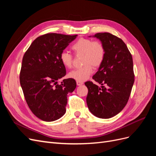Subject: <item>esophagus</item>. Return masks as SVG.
Instances as JSON below:
<instances>
[{"label": "esophagus", "mask_w": 156, "mask_h": 156, "mask_svg": "<svg viewBox=\"0 0 156 156\" xmlns=\"http://www.w3.org/2000/svg\"><path fill=\"white\" fill-rule=\"evenodd\" d=\"M77 84L78 86H81V85H83V83L81 82V81H77Z\"/></svg>", "instance_id": "34e87169"}]
</instances>
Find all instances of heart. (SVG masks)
I'll return each instance as SVG.
<instances>
[{
	"label": "heart",
	"instance_id": "1",
	"mask_svg": "<svg viewBox=\"0 0 156 156\" xmlns=\"http://www.w3.org/2000/svg\"><path fill=\"white\" fill-rule=\"evenodd\" d=\"M75 55H82L83 67L75 69L69 73V77L79 81H84L98 68L105 59V47L101 41L86 37H81L71 47ZM60 61L64 67L71 68L73 64V55L64 51L60 55Z\"/></svg>",
	"mask_w": 156,
	"mask_h": 156
}]
</instances>
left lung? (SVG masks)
<instances>
[{
  "label": "left lung",
  "instance_id": "1",
  "mask_svg": "<svg viewBox=\"0 0 156 156\" xmlns=\"http://www.w3.org/2000/svg\"><path fill=\"white\" fill-rule=\"evenodd\" d=\"M94 37L104 45L105 56L92 77L101 87L92 81L84 83L88 90L87 103L94 116L110 119L119 114L129 100L135 81L133 58L126 44L117 36L103 32Z\"/></svg>",
  "mask_w": 156,
  "mask_h": 156
}]
</instances>
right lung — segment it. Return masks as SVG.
<instances>
[{
  "label": "right lung",
  "instance_id": "right-lung-1",
  "mask_svg": "<svg viewBox=\"0 0 156 156\" xmlns=\"http://www.w3.org/2000/svg\"><path fill=\"white\" fill-rule=\"evenodd\" d=\"M77 35L48 33L34 40L23 56L20 84L28 106L41 120L52 122L66 112L67 96L76 88L73 79L64 77L66 68L60 55Z\"/></svg>",
  "mask_w": 156,
  "mask_h": 156
}]
</instances>
